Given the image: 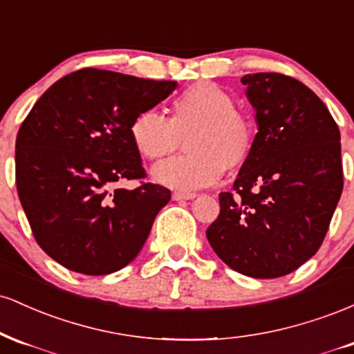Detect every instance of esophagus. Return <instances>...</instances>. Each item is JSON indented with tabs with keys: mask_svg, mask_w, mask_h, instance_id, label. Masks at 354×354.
<instances>
[{
	"mask_svg": "<svg viewBox=\"0 0 354 354\" xmlns=\"http://www.w3.org/2000/svg\"><path fill=\"white\" fill-rule=\"evenodd\" d=\"M196 198V193H188V191H174L173 200L174 201H183V200H193Z\"/></svg>",
	"mask_w": 354,
	"mask_h": 354,
	"instance_id": "34e87169",
	"label": "esophagus"
}]
</instances>
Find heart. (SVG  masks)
Returning a JSON list of instances; mask_svg holds the SVG:
<instances>
[{"label": "heart", "mask_w": 354, "mask_h": 354, "mask_svg": "<svg viewBox=\"0 0 354 354\" xmlns=\"http://www.w3.org/2000/svg\"><path fill=\"white\" fill-rule=\"evenodd\" d=\"M129 136L136 151L149 161L176 151L185 138L188 153L158 165L153 178L169 188L198 189L216 183L226 168L236 169L250 160L256 126L250 115L234 108L230 93L203 81L171 101L169 118L154 109L138 113Z\"/></svg>", "instance_id": "obj_1"}]
</instances>
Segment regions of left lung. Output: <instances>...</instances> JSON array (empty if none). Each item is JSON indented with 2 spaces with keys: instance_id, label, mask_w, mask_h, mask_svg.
Returning a JSON list of instances; mask_svg holds the SVG:
<instances>
[{
  "instance_id": "1",
  "label": "left lung",
  "mask_w": 354,
  "mask_h": 354,
  "mask_svg": "<svg viewBox=\"0 0 354 354\" xmlns=\"http://www.w3.org/2000/svg\"><path fill=\"white\" fill-rule=\"evenodd\" d=\"M241 83L256 109L254 151L233 191L219 193L206 238L231 270L279 278L315 256L330 228L343 191L339 129L301 81L254 73Z\"/></svg>"
}]
</instances>
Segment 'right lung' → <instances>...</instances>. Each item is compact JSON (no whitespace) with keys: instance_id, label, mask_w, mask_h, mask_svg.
<instances>
[{"instance_id":"right-lung-1","label":"right lung","mask_w":354,"mask_h":354,"mask_svg":"<svg viewBox=\"0 0 354 354\" xmlns=\"http://www.w3.org/2000/svg\"><path fill=\"white\" fill-rule=\"evenodd\" d=\"M176 81L83 68L56 81L16 136V189L39 248L68 270L115 273L136 258L171 191L146 181L129 136ZM138 180L135 190L118 184Z\"/></svg>"}]
</instances>
